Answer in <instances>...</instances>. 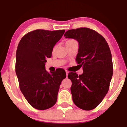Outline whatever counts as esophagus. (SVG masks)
<instances>
[{"label":"esophagus","mask_w":127,"mask_h":127,"mask_svg":"<svg viewBox=\"0 0 127 127\" xmlns=\"http://www.w3.org/2000/svg\"><path fill=\"white\" fill-rule=\"evenodd\" d=\"M66 76L67 77V75H68V73H69V72H68L67 70H66Z\"/></svg>","instance_id":"esophagus-1"}]
</instances>
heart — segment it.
<instances>
[{
    "label": "heart",
    "instance_id": "obj_1",
    "mask_svg": "<svg viewBox=\"0 0 127 127\" xmlns=\"http://www.w3.org/2000/svg\"><path fill=\"white\" fill-rule=\"evenodd\" d=\"M75 41V40H73V39H69V40H67V41H66V44H69V43H71V42H72V41ZM54 50H55V48H54V49H53V51H54Z\"/></svg>",
    "mask_w": 127,
    "mask_h": 127
}]
</instances>
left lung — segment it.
Wrapping results in <instances>:
<instances>
[{
  "mask_svg": "<svg viewBox=\"0 0 127 127\" xmlns=\"http://www.w3.org/2000/svg\"><path fill=\"white\" fill-rule=\"evenodd\" d=\"M64 36L78 41L76 61L83 68L82 75L68 74L72 99L81 109L91 110L102 102L109 89L113 70L110 49L101 34L88 28L70 30Z\"/></svg>",
  "mask_w": 127,
  "mask_h": 127,
  "instance_id": "1",
  "label": "left lung"
}]
</instances>
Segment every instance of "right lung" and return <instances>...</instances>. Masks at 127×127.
<instances>
[{"label": "right lung", "instance_id": "add662e5", "mask_svg": "<svg viewBox=\"0 0 127 127\" xmlns=\"http://www.w3.org/2000/svg\"><path fill=\"white\" fill-rule=\"evenodd\" d=\"M65 30H36L25 35L16 51V73L20 89L32 107L43 110L54 106L66 72L59 68L49 73L46 58L52 56L53 48Z\"/></svg>", "mask_w": 127, "mask_h": 127}]
</instances>
